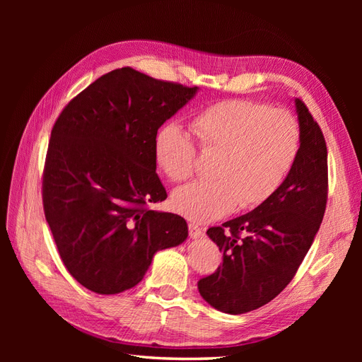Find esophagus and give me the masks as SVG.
I'll use <instances>...</instances> for the list:
<instances>
[{"mask_svg": "<svg viewBox=\"0 0 362 362\" xmlns=\"http://www.w3.org/2000/svg\"><path fill=\"white\" fill-rule=\"evenodd\" d=\"M187 229H189V235H191V238H194V239H197L202 235V229L195 223H189Z\"/></svg>", "mask_w": 362, "mask_h": 362, "instance_id": "obj_1", "label": "esophagus"}]
</instances>
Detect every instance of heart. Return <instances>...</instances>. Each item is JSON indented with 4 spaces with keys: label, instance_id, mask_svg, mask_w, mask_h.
<instances>
[{
    "label": "heart",
    "instance_id": "obj_1",
    "mask_svg": "<svg viewBox=\"0 0 362 362\" xmlns=\"http://www.w3.org/2000/svg\"><path fill=\"white\" fill-rule=\"evenodd\" d=\"M202 151L217 152L211 180L177 187L175 211L194 221H211L240 208L267 202L281 186L298 157L299 124L283 108L250 100H223L206 105L191 120ZM154 158L171 182L194 173L197 152L176 124L161 126L154 138Z\"/></svg>",
    "mask_w": 362,
    "mask_h": 362
}]
</instances>
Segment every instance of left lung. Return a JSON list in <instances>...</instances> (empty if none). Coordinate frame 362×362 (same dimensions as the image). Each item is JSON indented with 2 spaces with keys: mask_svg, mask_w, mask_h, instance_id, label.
I'll return each mask as SVG.
<instances>
[{
  "mask_svg": "<svg viewBox=\"0 0 362 362\" xmlns=\"http://www.w3.org/2000/svg\"><path fill=\"white\" fill-rule=\"evenodd\" d=\"M300 145L277 192L248 214L210 227L223 262L198 281L201 296L218 311L243 314L274 299L295 277L325 217L327 146L307 105L295 100Z\"/></svg>",
  "mask_w": 362,
  "mask_h": 362,
  "instance_id": "8db88e82",
  "label": "left lung"
}]
</instances>
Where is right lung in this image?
Masks as SVG:
<instances>
[{"label": "right lung", "instance_id": "1", "mask_svg": "<svg viewBox=\"0 0 362 362\" xmlns=\"http://www.w3.org/2000/svg\"><path fill=\"white\" fill-rule=\"evenodd\" d=\"M198 88L112 70L64 107L48 144L42 202L69 273L114 295L144 279L157 251L187 238L183 217L149 210L167 198L154 138Z\"/></svg>", "mask_w": 362, "mask_h": 362}]
</instances>
